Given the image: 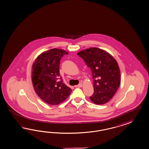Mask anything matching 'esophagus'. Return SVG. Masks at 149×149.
I'll use <instances>...</instances> for the list:
<instances>
[{"label":"esophagus","mask_w":149,"mask_h":149,"mask_svg":"<svg viewBox=\"0 0 149 149\" xmlns=\"http://www.w3.org/2000/svg\"><path fill=\"white\" fill-rule=\"evenodd\" d=\"M83 86V85H82V83H80V84H79V85L77 86V87H82Z\"/></svg>","instance_id":"obj_1"}]
</instances>
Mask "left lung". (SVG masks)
Here are the masks:
<instances>
[{
    "label": "left lung",
    "instance_id": "1",
    "mask_svg": "<svg viewBox=\"0 0 149 149\" xmlns=\"http://www.w3.org/2000/svg\"><path fill=\"white\" fill-rule=\"evenodd\" d=\"M77 55L91 69L94 94L91 100L97 105L105 104L117 92L120 84V71L114 57L104 50L89 48Z\"/></svg>",
    "mask_w": 149,
    "mask_h": 149
}]
</instances>
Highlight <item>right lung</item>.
Returning <instances> with one entry per match:
<instances>
[{
    "label": "right lung",
    "instance_id": "obj_1",
    "mask_svg": "<svg viewBox=\"0 0 149 149\" xmlns=\"http://www.w3.org/2000/svg\"><path fill=\"white\" fill-rule=\"evenodd\" d=\"M68 52L52 49L38 55L32 65L31 79L35 91L42 100L50 105H58L69 96L72 89L60 77L61 57Z\"/></svg>",
    "mask_w": 149,
    "mask_h": 149
}]
</instances>
